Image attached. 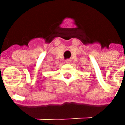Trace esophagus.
<instances>
[{"instance_id":"obj_1","label":"esophagus","mask_w":125,"mask_h":125,"mask_svg":"<svg viewBox=\"0 0 125 125\" xmlns=\"http://www.w3.org/2000/svg\"><path fill=\"white\" fill-rule=\"evenodd\" d=\"M71 63V60H69V59H68V60H65V63Z\"/></svg>"}]
</instances>
